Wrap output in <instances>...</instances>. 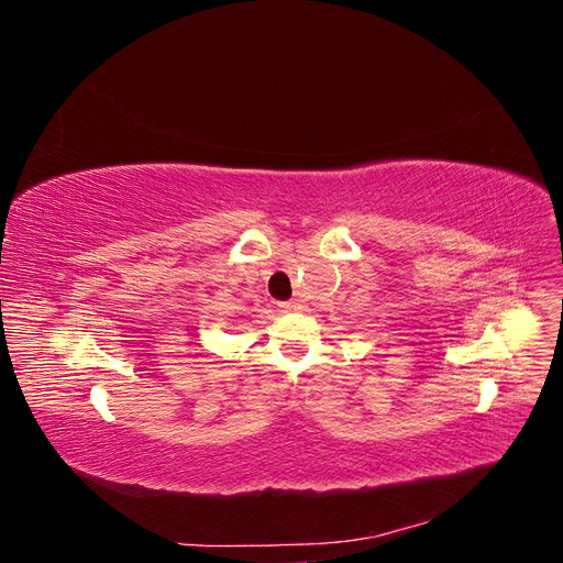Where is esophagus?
I'll list each match as a JSON object with an SVG mask.
<instances>
[{"label": "esophagus", "mask_w": 563, "mask_h": 563, "mask_svg": "<svg viewBox=\"0 0 563 563\" xmlns=\"http://www.w3.org/2000/svg\"><path fill=\"white\" fill-rule=\"evenodd\" d=\"M300 310H302V302H298V300L279 302V312H300Z\"/></svg>", "instance_id": "1"}]
</instances>
